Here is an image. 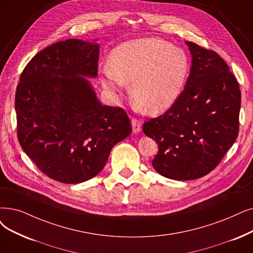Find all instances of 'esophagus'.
<instances>
[{
  "label": "esophagus",
  "instance_id": "34e87169",
  "mask_svg": "<svg viewBox=\"0 0 253 253\" xmlns=\"http://www.w3.org/2000/svg\"><path fill=\"white\" fill-rule=\"evenodd\" d=\"M132 127H133V132L135 134H138L141 132V123L140 120L136 119V118H133L132 119Z\"/></svg>",
  "mask_w": 253,
  "mask_h": 253
}]
</instances>
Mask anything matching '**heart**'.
Wrapping results in <instances>:
<instances>
[{
    "label": "heart",
    "mask_w": 253,
    "mask_h": 253,
    "mask_svg": "<svg viewBox=\"0 0 253 253\" xmlns=\"http://www.w3.org/2000/svg\"><path fill=\"white\" fill-rule=\"evenodd\" d=\"M183 49L161 38L145 37L117 45L109 57L103 86L118 92L130 84L133 103L144 113L157 115L172 106L183 93L189 76Z\"/></svg>",
    "instance_id": "obj_1"
}]
</instances>
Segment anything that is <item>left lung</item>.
Returning <instances> with one entry per match:
<instances>
[{
  "instance_id": "left-lung-1",
  "label": "left lung",
  "mask_w": 253,
  "mask_h": 253,
  "mask_svg": "<svg viewBox=\"0 0 253 253\" xmlns=\"http://www.w3.org/2000/svg\"><path fill=\"white\" fill-rule=\"evenodd\" d=\"M191 60L183 93L166 112L143 125L159 151L158 173L191 180L216 168L239 133L241 91L227 64L214 50L186 42Z\"/></svg>"
}]
</instances>
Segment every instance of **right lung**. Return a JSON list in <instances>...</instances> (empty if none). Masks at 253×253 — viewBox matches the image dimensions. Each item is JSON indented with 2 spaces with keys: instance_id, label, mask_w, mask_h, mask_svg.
I'll use <instances>...</instances> for the list:
<instances>
[{
  "instance_id": "1",
  "label": "right lung",
  "mask_w": 253,
  "mask_h": 253,
  "mask_svg": "<svg viewBox=\"0 0 253 253\" xmlns=\"http://www.w3.org/2000/svg\"><path fill=\"white\" fill-rule=\"evenodd\" d=\"M96 42L70 38L45 47L16 88L19 143L44 174L63 184L94 177L132 133L125 111L100 104L88 80L97 77Z\"/></svg>"
}]
</instances>
